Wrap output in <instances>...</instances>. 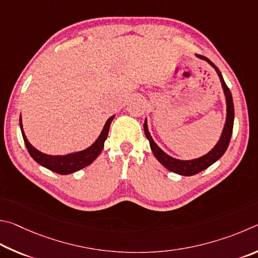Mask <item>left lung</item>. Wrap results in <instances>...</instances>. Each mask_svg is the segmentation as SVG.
I'll use <instances>...</instances> for the list:
<instances>
[{"label":"left lung","mask_w":258,"mask_h":258,"mask_svg":"<svg viewBox=\"0 0 258 258\" xmlns=\"http://www.w3.org/2000/svg\"><path fill=\"white\" fill-rule=\"evenodd\" d=\"M197 56L209 62L210 64L216 70V72H218L221 83H222L225 99H227V121H225V125H224L223 133H222V135H221L220 141L218 144H216L215 147L211 152L207 153L206 155L202 156V157H200V159H196V160L181 161V160L173 159V157L169 156L166 153H164L159 146L156 145L155 142L153 141L150 132H148L147 122L145 121V123H144V132H145L146 137L148 141H150L152 152H153V154L155 155L157 161H159L162 165H164L168 170L172 171V172H174V173L181 174V175H194V174L200 173L203 170H205L209 168V166H211L214 163V162L218 161L220 157L224 154L225 151H227L229 143H230V139H231L232 129H233L234 107H233L231 92H230V89L227 86V84L224 83L223 77H222V75H221V72L218 69V67H216L213 62L209 60V58L205 56H203V55H197Z\"/></svg>","instance_id":"obj_1"}]
</instances>
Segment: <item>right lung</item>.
Here are the masks:
<instances>
[{
    "label": "right lung",
    "mask_w": 258,
    "mask_h": 258,
    "mask_svg": "<svg viewBox=\"0 0 258 258\" xmlns=\"http://www.w3.org/2000/svg\"><path fill=\"white\" fill-rule=\"evenodd\" d=\"M113 117L114 116H111L110 119L106 121V123L104 125L101 135H99V137L96 139V142H95L92 146L86 148V150L81 152L71 153V154L63 155V156H52V155L44 154V153L37 151L35 147L31 146L30 143L27 141L24 130H22L21 116H20V128H21V134H22V137H24V142L27 150H28L30 156L33 157L38 164L43 165L44 168L51 170L53 172L58 173V174H69L89 165L99 154H101V152L104 147V142H105V139L107 137L108 129H110V124L113 120Z\"/></svg>",
    "instance_id": "1"
}]
</instances>
